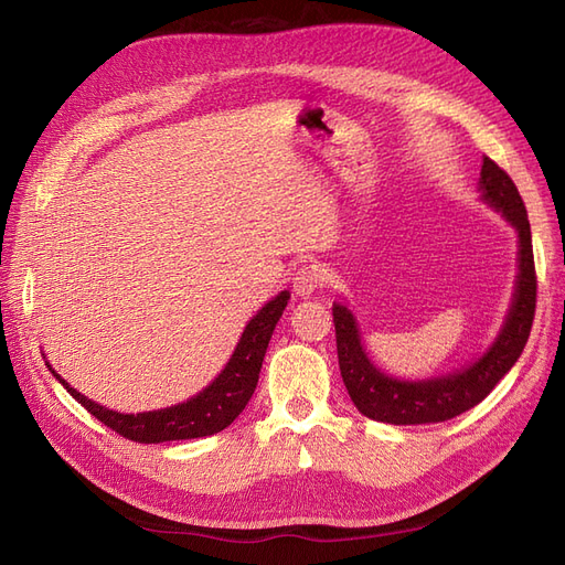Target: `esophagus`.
<instances>
[{"label":"esophagus","mask_w":565,"mask_h":565,"mask_svg":"<svg viewBox=\"0 0 565 565\" xmlns=\"http://www.w3.org/2000/svg\"><path fill=\"white\" fill-rule=\"evenodd\" d=\"M322 285V276L316 266H301L292 276V289L297 297H311Z\"/></svg>","instance_id":"34e87169"}]
</instances>
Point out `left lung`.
<instances>
[{"label": "left lung", "mask_w": 565, "mask_h": 565, "mask_svg": "<svg viewBox=\"0 0 565 565\" xmlns=\"http://www.w3.org/2000/svg\"><path fill=\"white\" fill-rule=\"evenodd\" d=\"M478 183H481L483 200L490 207L498 210L519 231L516 292L504 328L494 339V344L469 367L448 374V377L403 382L388 377L370 363L353 313L347 306L334 303L332 316L341 377H344L353 405L370 419L386 424H434L452 419L481 403L514 367L525 349L537 301L533 237H530L525 204L511 177L488 156L483 158L481 181Z\"/></svg>", "instance_id": "8db88e82"}]
</instances>
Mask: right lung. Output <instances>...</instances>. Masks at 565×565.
<instances>
[{
  "label": "right lung",
  "mask_w": 565,
  "mask_h": 565,
  "mask_svg": "<svg viewBox=\"0 0 565 565\" xmlns=\"http://www.w3.org/2000/svg\"><path fill=\"white\" fill-rule=\"evenodd\" d=\"M289 299V292H280L276 299H270L264 309L256 313L247 328L237 341V347L231 355L226 367L221 370L218 377L200 391L198 396L191 401L164 407V409H152V413H139V415H122L89 401L75 391L65 380H61L54 372V377L67 388L71 396L87 407L98 422L119 436H125L136 443H164V440H185V438H202L224 431L226 426L243 413L245 405L249 403L252 393L259 382V372L264 355L268 349V341L273 330L285 311Z\"/></svg>",
  "instance_id": "right-lung-1"
}]
</instances>
